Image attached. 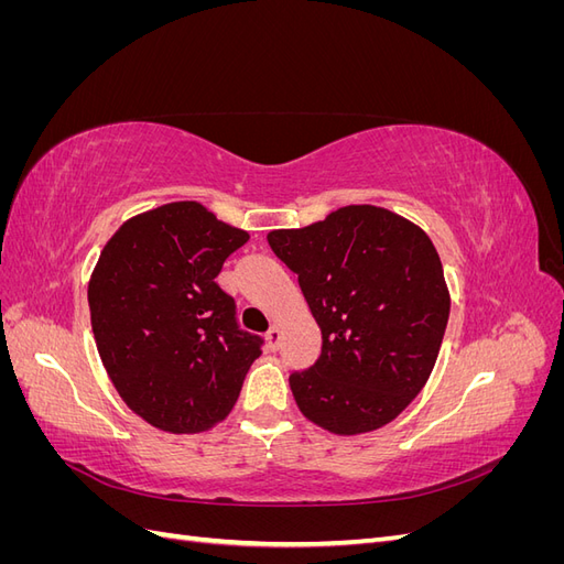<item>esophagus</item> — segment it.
Returning <instances> with one entry per match:
<instances>
[{"label": "esophagus", "mask_w": 564, "mask_h": 564, "mask_svg": "<svg viewBox=\"0 0 564 564\" xmlns=\"http://www.w3.org/2000/svg\"><path fill=\"white\" fill-rule=\"evenodd\" d=\"M265 338H268L270 350H280V346H282V329L278 327V324H272V327L265 334Z\"/></svg>", "instance_id": "esophagus-1"}]
</instances>
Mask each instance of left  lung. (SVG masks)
<instances>
[{
    "mask_svg": "<svg viewBox=\"0 0 564 564\" xmlns=\"http://www.w3.org/2000/svg\"><path fill=\"white\" fill-rule=\"evenodd\" d=\"M268 245L299 275L322 355L292 371L296 404L338 435L377 431L429 381L449 319L440 256L421 228L381 207H346Z\"/></svg>",
    "mask_w": 564,
    "mask_h": 564,
    "instance_id": "obj_1",
    "label": "left lung"
}]
</instances>
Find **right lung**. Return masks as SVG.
I'll list each match as a JSON object with an SVG mask.
<instances>
[{
    "mask_svg": "<svg viewBox=\"0 0 564 564\" xmlns=\"http://www.w3.org/2000/svg\"><path fill=\"white\" fill-rule=\"evenodd\" d=\"M247 240L202 204L172 202L127 220L100 253L89 282L98 355L155 429L195 433L226 419L263 352L216 282Z\"/></svg>",
    "mask_w": 564,
    "mask_h": 564,
    "instance_id": "obj_1",
    "label": "right lung"
}]
</instances>
